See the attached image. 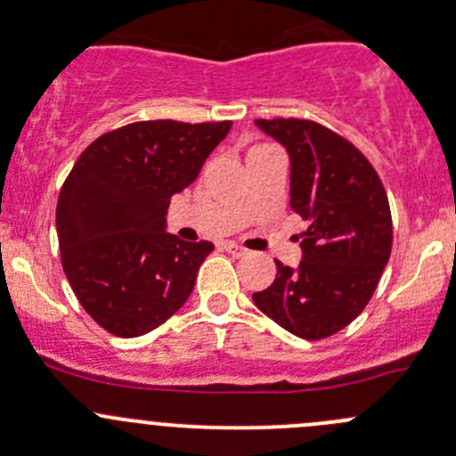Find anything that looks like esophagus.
<instances>
[{"label":"esophagus","mask_w":456,"mask_h":456,"mask_svg":"<svg viewBox=\"0 0 456 456\" xmlns=\"http://www.w3.org/2000/svg\"><path fill=\"white\" fill-rule=\"evenodd\" d=\"M223 249L227 251V254H232L233 257H240V256H245V254H247V251L242 249V247L233 245V242H224V245H223Z\"/></svg>","instance_id":"esophagus-1"}]
</instances>
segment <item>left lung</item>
I'll list each match as a JSON object with an SVG mask.
<instances>
[{"label":"left lung","mask_w":456,"mask_h":456,"mask_svg":"<svg viewBox=\"0 0 456 456\" xmlns=\"http://www.w3.org/2000/svg\"><path fill=\"white\" fill-rule=\"evenodd\" d=\"M291 156V207L309 223L297 269L275 260L257 309L302 339H324L370 302L393 249L388 196L370 160L338 132L309 118H257Z\"/></svg>","instance_id":"left-lung-1"}]
</instances>
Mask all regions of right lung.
Returning a JSON list of instances; mask_svg holds the SVG:
<instances>
[{"mask_svg":"<svg viewBox=\"0 0 456 456\" xmlns=\"http://www.w3.org/2000/svg\"><path fill=\"white\" fill-rule=\"evenodd\" d=\"M232 121H136L81 151L57 200L61 266L86 314L117 338L169 320L214 245L165 232L169 199L199 176Z\"/></svg>","mask_w":456,"mask_h":456,"instance_id":"add662e5","label":"right lung"}]
</instances>
